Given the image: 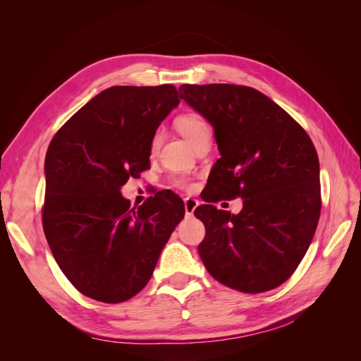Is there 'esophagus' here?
Instances as JSON below:
<instances>
[{"label": "esophagus", "instance_id": "1", "mask_svg": "<svg viewBox=\"0 0 361 361\" xmlns=\"http://www.w3.org/2000/svg\"><path fill=\"white\" fill-rule=\"evenodd\" d=\"M197 206H199V202L195 199H192V197L185 199V212H187L188 216L194 215V211L197 209Z\"/></svg>", "mask_w": 361, "mask_h": 361}]
</instances>
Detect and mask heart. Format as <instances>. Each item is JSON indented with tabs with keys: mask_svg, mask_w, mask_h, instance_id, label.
Here are the masks:
<instances>
[{
	"mask_svg": "<svg viewBox=\"0 0 361 361\" xmlns=\"http://www.w3.org/2000/svg\"><path fill=\"white\" fill-rule=\"evenodd\" d=\"M178 129L179 133L187 138L190 143L194 146L199 141L204 138H211V129L209 125L206 123V120L197 114H185L178 120ZM158 145V135L152 140V149H155ZM174 185L182 190H190L191 182L187 178H179L174 180Z\"/></svg>",
	"mask_w": 361,
	"mask_h": 361,
	"instance_id": "b5f03b06",
	"label": "heart"
}]
</instances>
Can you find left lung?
<instances>
[{
    "instance_id": "left-lung-1",
    "label": "left lung",
    "mask_w": 361,
    "mask_h": 361,
    "mask_svg": "<svg viewBox=\"0 0 361 361\" xmlns=\"http://www.w3.org/2000/svg\"><path fill=\"white\" fill-rule=\"evenodd\" d=\"M179 96L214 128L221 155L204 200L243 199L239 214L214 204L194 211L206 227L199 255L207 272L245 293L280 286L302 260L321 214L319 159L310 137L251 87L183 84Z\"/></svg>"
}]
</instances>
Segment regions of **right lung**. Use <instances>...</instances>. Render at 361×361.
I'll return each instance as SVG.
<instances>
[{"label": "right lung", "instance_id": "right-lung-1", "mask_svg": "<svg viewBox=\"0 0 361 361\" xmlns=\"http://www.w3.org/2000/svg\"><path fill=\"white\" fill-rule=\"evenodd\" d=\"M179 102L170 84L114 85L51 141L43 231L63 274L85 297L111 304L133 298L182 221L183 202L169 190L137 209L120 192L150 167L152 140Z\"/></svg>", "mask_w": 361, "mask_h": 361}]
</instances>
